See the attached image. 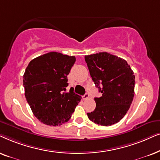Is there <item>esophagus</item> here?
I'll list each match as a JSON object with an SVG mask.
<instances>
[{"label": "esophagus", "instance_id": "34e87169", "mask_svg": "<svg viewBox=\"0 0 160 160\" xmlns=\"http://www.w3.org/2000/svg\"><path fill=\"white\" fill-rule=\"evenodd\" d=\"M89 98V94L88 93H85V94L82 96V99H83L84 100H86V99H88Z\"/></svg>", "mask_w": 160, "mask_h": 160}]
</instances>
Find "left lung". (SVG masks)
I'll return each instance as SVG.
<instances>
[{
	"instance_id": "1",
	"label": "left lung",
	"mask_w": 160,
	"mask_h": 160,
	"mask_svg": "<svg viewBox=\"0 0 160 160\" xmlns=\"http://www.w3.org/2000/svg\"><path fill=\"white\" fill-rule=\"evenodd\" d=\"M85 61L92 80L102 95L94 98L95 110L87 115L98 125L111 126L123 118L132 102L134 72L126 61L106 52L86 55Z\"/></svg>"
}]
</instances>
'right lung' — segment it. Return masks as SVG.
Segmentation results:
<instances>
[{"label":"right lung","instance_id":"obj_1","mask_svg":"<svg viewBox=\"0 0 160 160\" xmlns=\"http://www.w3.org/2000/svg\"><path fill=\"white\" fill-rule=\"evenodd\" d=\"M74 56L50 52L30 61L23 75L25 96L34 116L44 124L67 122L81 100L73 91L66 92L67 75Z\"/></svg>","mask_w":160,"mask_h":160}]
</instances>
